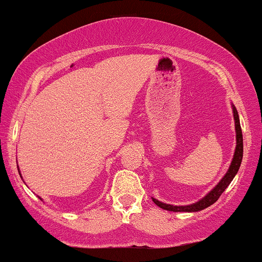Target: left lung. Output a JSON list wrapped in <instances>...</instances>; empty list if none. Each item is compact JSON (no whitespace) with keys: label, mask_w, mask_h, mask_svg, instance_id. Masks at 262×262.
<instances>
[{"label":"left lung","mask_w":262,"mask_h":262,"mask_svg":"<svg viewBox=\"0 0 262 262\" xmlns=\"http://www.w3.org/2000/svg\"><path fill=\"white\" fill-rule=\"evenodd\" d=\"M233 113H234V119H235V130H236V148L235 152H234L233 161H231L229 170L225 173V176L221 180V182L215 186L212 191L207 194L206 197L202 198L201 201H198L197 203L189 204V206H171V204L162 203L160 201L152 198L154 203L156 206H159L162 209L171 210V212H198V210H202L207 207H209L210 204H213L215 201H218V198L222 196V193L225 191V188L229 186L231 180L234 179V176L236 175L237 170H239L240 164L243 160V133H242V127H240V121H239V114L235 107H233Z\"/></svg>","instance_id":"8db88e82"}]
</instances>
